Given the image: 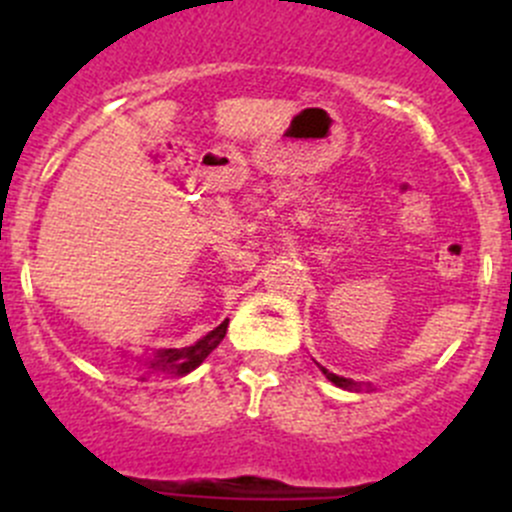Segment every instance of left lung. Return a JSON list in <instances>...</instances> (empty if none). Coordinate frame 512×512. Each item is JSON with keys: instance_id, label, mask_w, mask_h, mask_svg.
Segmentation results:
<instances>
[{"instance_id": "obj_1", "label": "left lung", "mask_w": 512, "mask_h": 512, "mask_svg": "<svg viewBox=\"0 0 512 512\" xmlns=\"http://www.w3.org/2000/svg\"><path fill=\"white\" fill-rule=\"evenodd\" d=\"M322 371H324V376H327V379L332 381V384L342 386V389H359V386H356L352 379H344V376H337V374H332V371H327V369H322Z\"/></svg>"}]
</instances>
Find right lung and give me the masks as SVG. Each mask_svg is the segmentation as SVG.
I'll list each match as a JSON object with an SVG mask.
<instances>
[{"label":"right lung","instance_id":"1","mask_svg":"<svg viewBox=\"0 0 512 512\" xmlns=\"http://www.w3.org/2000/svg\"><path fill=\"white\" fill-rule=\"evenodd\" d=\"M227 332V319L220 327H215L213 332L205 334L203 339L193 344V347H183V349H158L153 356H141L143 366L151 371H163V374H173V376H185L200 366L205 361V356L213 352L220 342L225 339Z\"/></svg>","mask_w":512,"mask_h":512}]
</instances>
